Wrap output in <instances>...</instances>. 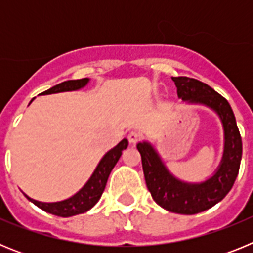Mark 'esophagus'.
Wrapping results in <instances>:
<instances>
[{"instance_id":"34e87169","label":"esophagus","mask_w":253,"mask_h":253,"mask_svg":"<svg viewBox=\"0 0 253 253\" xmlns=\"http://www.w3.org/2000/svg\"><path fill=\"white\" fill-rule=\"evenodd\" d=\"M139 139H140V134L138 133V131L133 130L128 134V140L131 143V144H135Z\"/></svg>"}]
</instances>
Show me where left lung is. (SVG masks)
Returning <instances> with one entry per match:
<instances>
[{"label": "left lung", "instance_id": "8db88e82", "mask_svg": "<svg viewBox=\"0 0 253 253\" xmlns=\"http://www.w3.org/2000/svg\"><path fill=\"white\" fill-rule=\"evenodd\" d=\"M178 99L187 104L203 105L213 110L222 122L224 149L214 173L202 182H187L172 175L157 149L147 140L137 144L142 157L144 178L152 198L172 213L193 215L210 209L225 198L240 171L242 139L231 105L207 84L189 77H172Z\"/></svg>", "mask_w": 253, "mask_h": 253}]
</instances>
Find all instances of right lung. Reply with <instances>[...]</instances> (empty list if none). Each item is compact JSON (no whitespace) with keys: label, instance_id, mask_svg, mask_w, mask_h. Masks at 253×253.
<instances>
[{"label":"right lung","instance_id":"obj_1","mask_svg":"<svg viewBox=\"0 0 253 253\" xmlns=\"http://www.w3.org/2000/svg\"><path fill=\"white\" fill-rule=\"evenodd\" d=\"M90 82V78H82V80H71V81L62 82V84H57V86L51 87L49 90L44 91L40 95H51V93H59V92H69V91H78L87 86V84ZM35 99V97H34ZM33 99V100H34ZM30 101V104L33 102ZM128 147V139H123L119 142L114 148L110 151H107L104 154V157L100 160L99 165L96 166L95 171L92 172L91 177L87 180L86 184L78 190L75 195L71 198L60 200V202L54 203H44L38 202L35 199H31L26 194L24 195L30 200L33 204L37 205L42 210L50 213L53 215L63 216V218H68V216L77 215V214H82L87 210H90L96 203L99 202L101 198L102 193H104L105 186H106L107 178L110 176L111 169L116 165V162L119 161L120 156H122L123 151L126 149Z\"/></svg>","mask_w":253,"mask_h":253}]
</instances>
